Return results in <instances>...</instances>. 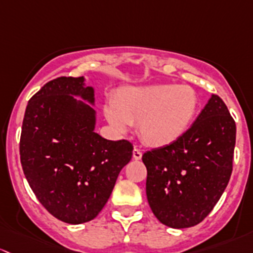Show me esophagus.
<instances>
[{"label":"esophagus","mask_w":253,"mask_h":253,"mask_svg":"<svg viewBox=\"0 0 253 253\" xmlns=\"http://www.w3.org/2000/svg\"><path fill=\"white\" fill-rule=\"evenodd\" d=\"M132 157H134V160H136V161L141 160V157H142V152H141V151L139 150V148L135 147V148H134V151H132Z\"/></svg>","instance_id":"34e87169"}]
</instances>
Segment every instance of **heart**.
I'll use <instances>...</instances> for the list:
<instances>
[{
	"label": "heart",
	"instance_id": "obj_1",
	"mask_svg": "<svg viewBox=\"0 0 253 253\" xmlns=\"http://www.w3.org/2000/svg\"><path fill=\"white\" fill-rule=\"evenodd\" d=\"M200 107L196 90L189 85L156 84L122 88L106 118L117 130L140 124V136L156 147L178 141L194 123Z\"/></svg>",
	"mask_w": 253,
	"mask_h": 253
}]
</instances>
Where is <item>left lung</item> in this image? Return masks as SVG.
<instances>
[{"label":"left lung","instance_id":"8db88e82","mask_svg":"<svg viewBox=\"0 0 253 253\" xmlns=\"http://www.w3.org/2000/svg\"><path fill=\"white\" fill-rule=\"evenodd\" d=\"M236 126L222 98L212 95L178 141L147 151V201L174 229L201 223L219 201L233 171Z\"/></svg>","mask_w":253,"mask_h":253}]
</instances>
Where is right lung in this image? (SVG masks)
Wrapping results in <instances>:
<instances>
[{
    "label": "right lung",
    "mask_w": 253,
    "mask_h": 253,
    "mask_svg": "<svg viewBox=\"0 0 253 253\" xmlns=\"http://www.w3.org/2000/svg\"><path fill=\"white\" fill-rule=\"evenodd\" d=\"M84 77H61L28 102L20 135V163L40 204L57 219L82 224L105 207L132 144L95 132L93 88ZM74 95L84 100L78 101Z\"/></svg>",
    "instance_id": "right-lung-1"
}]
</instances>
